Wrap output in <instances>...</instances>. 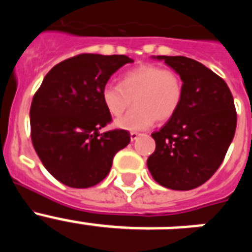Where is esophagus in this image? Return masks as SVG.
<instances>
[{
	"label": "esophagus",
	"instance_id": "obj_1",
	"mask_svg": "<svg viewBox=\"0 0 252 252\" xmlns=\"http://www.w3.org/2000/svg\"><path fill=\"white\" fill-rule=\"evenodd\" d=\"M139 136H140V133H139V132H131V133H130L131 141H135V140H136Z\"/></svg>",
	"mask_w": 252,
	"mask_h": 252
}]
</instances>
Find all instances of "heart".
<instances>
[{"label":"heart","instance_id":"heart-1","mask_svg":"<svg viewBox=\"0 0 252 252\" xmlns=\"http://www.w3.org/2000/svg\"><path fill=\"white\" fill-rule=\"evenodd\" d=\"M184 95L183 79L174 69L157 64H141L128 69L119 84H106L101 91L104 108L119 117L131 106L132 110L117 120V126L127 131H142L165 122L179 111Z\"/></svg>","mask_w":252,"mask_h":252}]
</instances>
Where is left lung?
<instances>
[{"instance_id":"obj_1","label":"left lung","mask_w":252,"mask_h":252,"mask_svg":"<svg viewBox=\"0 0 252 252\" xmlns=\"http://www.w3.org/2000/svg\"><path fill=\"white\" fill-rule=\"evenodd\" d=\"M158 59L182 77L184 95L174 117L151 133L157 148L148 168L160 186L190 190L206 183L223 161L237 124L235 102L226 82L197 60Z\"/></svg>"}]
</instances>
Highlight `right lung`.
Returning a JSON list of instances; mask_svg holds the SVG:
<instances>
[{"label": "right lung", "instance_id": "obj_1", "mask_svg": "<svg viewBox=\"0 0 252 252\" xmlns=\"http://www.w3.org/2000/svg\"><path fill=\"white\" fill-rule=\"evenodd\" d=\"M132 62L126 55H75L53 66L35 92L31 141L60 183L70 188L98 184L110 173L116 153L128 145V131L99 133L112 121L101 91L116 70Z\"/></svg>", "mask_w": 252, "mask_h": 252}]
</instances>
